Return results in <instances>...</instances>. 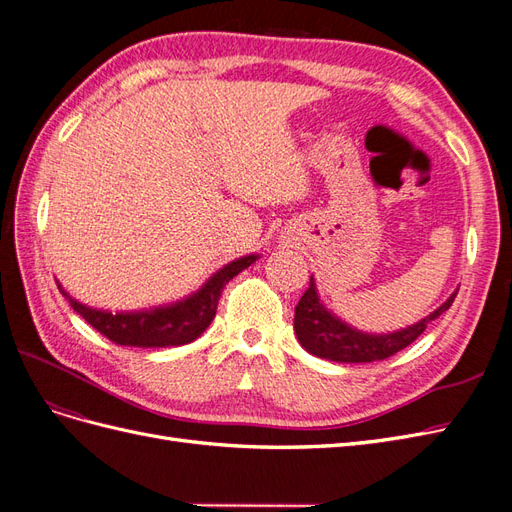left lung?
Here are the masks:
<instances>
[{"mask_svg": "<svg viewBox=\"0 0 512 512\" xmlns=\"http://www.w3.org/2000/svg\"><path fill=\"white\" fill-rule=\"evenodd\" d=\"M457 292L442 303L436 312L412 324L408 329H401L386 335H369L348 327L346 322L333 316L322 305L314 277H309V288L303 292L299 305L294 307V333H297L301 346L320 359H329L337 363H371L389 359L395 352L410 346L421 335L431 320L442 316L453 305Z\"/></svg>", "mask_w": 512, "mask_h": 512, "instance_id": "obj_1", "label": "left lung"}]
</instances>
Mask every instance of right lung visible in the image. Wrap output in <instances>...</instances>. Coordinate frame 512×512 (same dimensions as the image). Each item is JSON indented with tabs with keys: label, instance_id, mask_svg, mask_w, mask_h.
I'll use <instances>...</instances> for the list:
<instances>
[{
	"label": "right lung",
	"instance_id": "1",
	"mask_svg": "<svg viewBox=\"0 0 512 512\" xmlns=\"http://www.w3.org/2000/svg\"><path fill=\"white\" fill-rule=\"evenodd\" d=\"M258 256L250 254L228 262L218 273H213L207 284L198 292L177 301L173 305L143 309V312H102V309L87 307L72 299L70 294L57 284L59 292L64 294L76 314H81L91 327L100 331L104 337L119 346L136 348H166L183 346L194 342L196 337L205 333V329L218 312V301L222 297L224 286L256 262Z\"/></svg>",
	"mask_w": 512,
	"mask_h": 512
}]
</instances>
